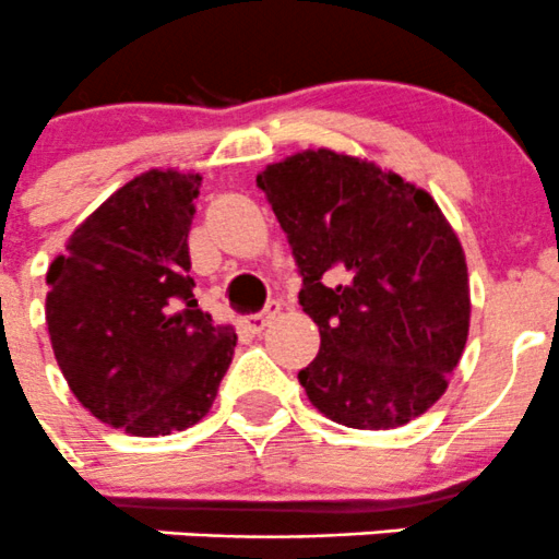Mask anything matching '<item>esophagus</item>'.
I'll list each match as a JSON object with an SVG mask.
<instances>
[{"instance_id": "esophagus-1", "label": "esophagus", "mask_w": 559, "mask_h": 559, "mask_svg": "<svg viewBox=\"0 0 559 559\" xmlns=\"http://www.w3.org/2000/svg\"><path fill=\"white\" fill-rule=\"evenodd\" d=\"M275 311H278V306H270L264 313H253V317L246 319V330H251V333H262L264 324L270 322V319L275 317Z\"/></svg>"}]
</instances>
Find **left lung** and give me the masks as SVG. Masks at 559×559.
<instances>
[{
  "instance_id": "8db88e82",
  "label": "left lung",
  "mask_w": 559,
  "mask_h": 559,
  "mask_svg": "<svg viewBox=\"0 0 559 559\" xmlns=\"http://www.w3.org/2000/svg\"><path fill=\"white\" fill-rule=\"evenodd\" d=\"M302 275L319 355L308 401L349 429L404 426L437 404L469 333L462 242L424 188L371 160L306 150L257 177Z\"/></svg>"
}]
</instances>
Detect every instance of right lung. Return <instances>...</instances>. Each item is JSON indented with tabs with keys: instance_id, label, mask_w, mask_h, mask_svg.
<instances>
[{
	"instance_id": "obj_1",
	"label": "right lung",
	"mask_w": 559,
	"mask_h": 559,
	"mask_svg": "<svg viewBox=\"0 0 559 559\" xmlns=\"http://www.w3.org/2000/svg\"><path fill=\"white\" fill-rule=\"evenodd\" d=\"M199 186L175 169L124 182L46 273L53 357L81 406L124 435L199 424L235 355V328L199 308L188 275Z\"/></svg>"
}]
</instances>
